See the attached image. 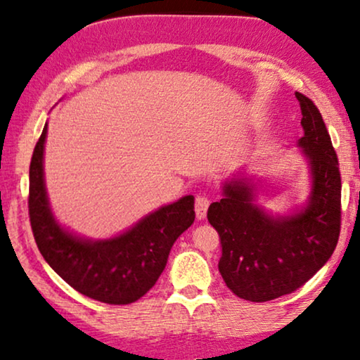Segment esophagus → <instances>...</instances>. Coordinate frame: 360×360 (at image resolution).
<instances>
[{"mask_svg":"<svg viewBox=\"0 0 360 360\" xmlns=\"http://www.w3.org/2000/svg\"><path fill=\"white\" fill-rule=\"evenodd\" d=\"M210 206V198L203 193L196 195L195 198V213H196V218L198 219H203L206 216V210H208Z\"/></svg>","mask_w":360,"mask_h":360,"instance_id":"esophagus-1","label":"esophagus"}]
</instances>
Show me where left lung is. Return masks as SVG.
Instances as JSON below:
<instances>
[{"instance_id": "1", "label": "left lung", "mask_w": 360, "mask_h": 360, "mask_svg": "<svg viewBox=\"0 0 360 360\" xmlns=\"http://www.w3.org/2000/svg\"><path fill=\"white\" fill-rule=\"evenodd\" d=\"M302 106L300 146L309 159V205L287 218H272L252 203L250 186L233 181L210 205L208 221L221 243L219 274L228 288L249 302H270L303 287L331 257L341 233V172L316 105L295 93Z\"/></svg>"}]
</instances>
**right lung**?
<instances>
[{
    "label": "right lung",
    "instance_id": "right-lung-1",
    "mask_svg": "<svg viewBox=\"0 0 360 360\" xmlns=\"http://www.w3.org/2000/svg\"><path fill=\"white\" fill-rule=\"evenodd\" d=\"M47 124L29 165V221L46 262L77 292L108 304H129L154 287L172 245L195 221L193 196L154 211L134 228L110 240L73 238L52 218L44 186Z\"/></svg>",
    "mask_w": 360,
    "mask_h": 360
}]
</instances>
